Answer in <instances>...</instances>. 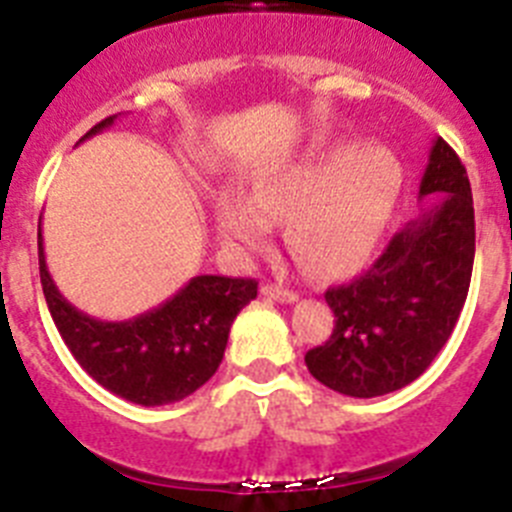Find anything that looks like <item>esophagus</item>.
I'll use <instances>...</instances> for the list:
<instances>
[{
	"label": "esophagus",
	"mask_w": 512,
	"mask_h": 512,
	"mask_svg": "<svg viewBox=\"0 0 512 512\" xmlns=\"http://www.w3.org/2000/svg\"><path fill=\"white\" fill-rule=\"evenodd\" d=\"M261 292H264L266 297H271V300H279V302H295L297 300V295L292 292V289L277 287V284H264V287H261Z\"/></svg>",
	"instance_id": "obj_1"
}]
</instances>
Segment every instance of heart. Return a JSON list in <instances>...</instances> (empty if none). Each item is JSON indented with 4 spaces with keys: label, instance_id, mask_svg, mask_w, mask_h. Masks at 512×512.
Wrapping results in <instances>:
<instances>
[{
    "label": "heart",
    "instance_id": "heart-1",
    "mask_svg": "<svg viewBox=\"0 0 512 512\" xmlns=\"http://www.w3.org/2000/svg\"><path fill=\"white\" fill-rule=\"evenodd\" d=\"M400 187V161L390 148L328 140L261 171L253 200L225 194L217 225L230 246L256 253L284 217V238L300 264L318 277H341L369 259Z\"/></svg>",
    "mask_w": 512,
    "mask_h": 512
}]
</instances>
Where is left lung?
Segmentation results:
<instances>
[{"label": "left lung", "instance_id": "obj_1", "mask_svg": "<svg viewBox=\"0 0 512 512\" xmlns=\"http://www.w3.org/2000/svg\"><path fill=\"white\" fill-rule=\"evenodd\" d=\"M420 215L392 235L372 269L330 287L328 341L305 354L318 382L348 397L402 390L446 346L467 302L474 266L472 187L461 158L438 138L420 179Z\"/></svg>", "mask_w": 512, "mask_h": 512}]
</instances>
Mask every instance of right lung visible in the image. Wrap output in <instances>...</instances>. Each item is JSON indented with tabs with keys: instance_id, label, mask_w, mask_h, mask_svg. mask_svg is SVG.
<instances>
[{
	"instance_id": "right-lung-1",
	"label": "right lung",
	"mask_w": 512,
	"mask_h": 512,
	"mask_svg": "<svg viewBox=\"0 0 512 512\" xmlns=\"http://www.w3.org/2000/svg\"><path fill=\"white\" fill-rule=\"evenodd\" d=\"M115 120L117 115L104 117L81 140L102 133ZM38 261L51 318L81 369L112 395L146 408L179 402L200 390L223 361L235 315L259 292L256 279L202 274L164 305L133 320L107 323L76 310L58 292L45 266L40 228Z\"/></svg>"
}]
</instances>
